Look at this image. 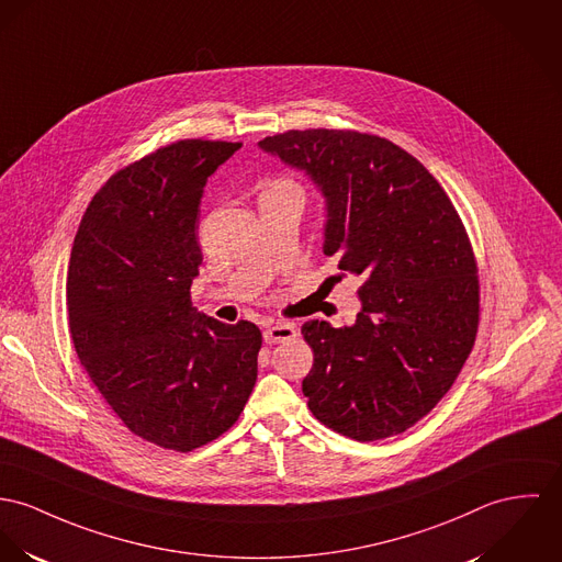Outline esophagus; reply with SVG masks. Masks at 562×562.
<instances>
[{
  "label": "esophagus",
  "instance_id": "obj_1",
  "mask_svg": "<svg viewBox=\"0 0 562 562\" xmlns=\"http://www.w3.org/2000/svg\"><path fill=\"white\" fill-rule=\"evenodd\" d=\"M297 336V329L293 323H276L262 331L265 345H280L286 340H293Z\"/></svg>",
  "mask_w": 562,
  "mask_h": 562
}]
</instances>
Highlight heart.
Here are the masks:
<instances>
[{"label":"heart","instance_id":"b5f03b06","mask_svg":"<svg viewBox=\"0 0 562 562\" xmlns=\"http://www.w3.org/2000/svg\"><path fill=\"white\" fill-rule=\"evenodd\" d=\"M267 190H295V192H302V188L289 179H276L267 186Z\"/></svg>","mask_w":562,"mask_h":562}]
</instances>
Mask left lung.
I'll return each mask as SVG.
<instances>
[{"label":"left lung","instance_id":"left-lung-1","mask_svg":"<svg viewBox=\"0 0 562 562\" xmlns=\"http://www.w3.org/2000/svg\"><path fill=\"white\" fill-rule=\"evenodd\" d=\"M260 149L305 171L327 201L323 252L355 276L352 327L307 321L312 415L370 442L406 432L456 383L475 345L479 276L467 228L434 175L387 138L289 130Z\"/></svg>","mask_w":562,"mask_h":562}]
</instances>
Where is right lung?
<instances>
[{
    "label": "right lung",
    "mask_w": 562,
    "mask_h": 562,
    "mask_svg": "<svg viewBox=\"0 0 562 562\" xmlns=\"http://www.w3.org/2000/svg\"><path fill=\"white\" fill-rule=\"evenodd\" d=\"M239 147L183 138L111 175L70 255L68 323L87 376L130 432L181 453L239 419L259 372V327L190 302L203 188Z\"/></svg>",
    "instance_id": "add662e5"
}]
</instances>
